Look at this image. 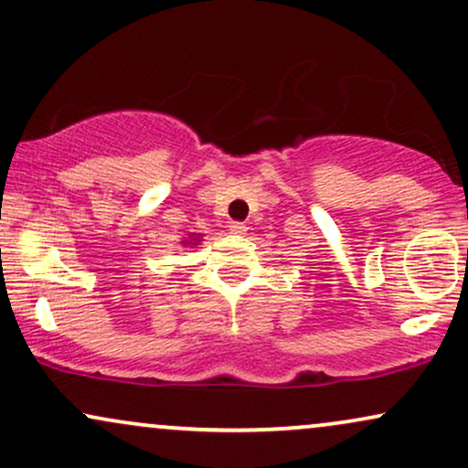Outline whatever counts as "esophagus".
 Segmentation results:
<instances>
[{
	"mask_svg": "<svg viewBox=\"0 0 468 468\" xmlns=\"http://www.w3.org/2000/svg\"><path fill=\"white\" fill-rule=\"evenodd\" d=\"M229 230L235 235H244L246 233V224L244 222H229Z\"/></svg>",
	"mask_w": 468,
	"mask_h": 468,
	"instance_id": "1",
	"label": "esophagus"
}]
</instances>
